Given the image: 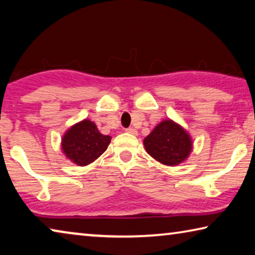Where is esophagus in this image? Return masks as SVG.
Masks as SVG:
<instances>
[{
    "label": "esophagus",
    "instance_id": "obj_1",
    "mask_svg": "<svg viewBox=\"0 0 255 255\" xmlns=\"http://www.w3.org/2000/svg\"><path fill=\"white\" fill-rule=\"evenodd\" d=\"M125 131H127L128 133H131V134H136V130H135V128H128Z\"/></svg>",
    "mask_w": 255,
    "mask_h": 255
}]
</instances>
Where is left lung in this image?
<instances>
[{"label":"left lung","instance_id":"left-lung-1","mask_svg":"<svg viewBox=\"0 0 255 255\" xmlns=\"http://www.w3.org/2000/svg\"><path fill=\"white\" fill-rule=\"evenodd\" d=\"M144 149L152 158L167 166H175L188 158L193 149L190 135L181 125L164 120L143 140Z\"/></svg>","mask_w":255,"mask_h":255}]
</instances>
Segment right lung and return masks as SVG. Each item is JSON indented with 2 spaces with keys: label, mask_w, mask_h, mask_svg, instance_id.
<instances>
[{
  "label": "right lung",
  "mask_w": 255,
  "mask_h": 255,
  "mask_svg": "<svg viewBox=\"0 0 255 255\" xmlns=\"http://www.w3.org/2000/svg\"><path fill=\"white\" fill-rule=\"evenodd\" d=\"M111 140V135L101 134L95 123L83 120L66 131L61 140V149L73 163L85 166L104 154Z\"/></svg>",
  "instance_id": "add662e5"
}]
</instances>
